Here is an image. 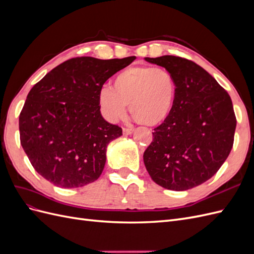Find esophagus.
Returning a JSON list of instances; mask_svg holds the SVG:
<instances>
[{"label": "esophagus", "mask_w": 254, "mask_h": 254, "mask_svg": "<svg viewBox=\"0 0 254 254\" xmlns=\"http://www.w3.org/2000/svg\"><path fill=\"white\" fill-rule=\"evenodd\" d=\"M133 128L132 127H129V128H123V133H124L125 135H128V134H131L133 132Z\"/></svg>", "instance_id": "1"}]
</instances>
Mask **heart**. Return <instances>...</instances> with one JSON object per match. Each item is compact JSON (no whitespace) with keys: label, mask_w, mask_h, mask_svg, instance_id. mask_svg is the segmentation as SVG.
I'll return each instance as SVG.
<instances>
[{"label":"heart","mask_w":254,"mask_h":254,"mask_svg":"<svg viewBox=\"0 0 254 254\" xmlns=\"http://www.w3.org/2000/svg\"><path fill=\"white\" fill-rule=\"evenodd\" d=\"M177 98V81L171 71L150 65L130 66L119 73L112 89L103 88L98 104L107 120L117 122L129 105L133 119L145 126L162 124L172 114Z\"/></svg>","instance_id":"b5f03b06"}]
</instances>
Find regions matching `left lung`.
Returning <instances> with one entry per match:
<instances>
[{
	"instance_id": "8db88e82",
	"label": "left lung",
	"mask_w": 254,
	"mask_h": 254,
	"mask_svg": "<svg viewBox=\"0 0 254 254\" xmlns=\"http://www.w3.org/2000/svg\"><path fill=\"white\" fill-rule=\"evenodd\" d=\"M177 81L174 110L155 128L144 152L151 179L172 190L200 186L217 173L232 149L236 118L231 97L194 61L172 55L145 58Z\"/></svg>"
}]
</instances>
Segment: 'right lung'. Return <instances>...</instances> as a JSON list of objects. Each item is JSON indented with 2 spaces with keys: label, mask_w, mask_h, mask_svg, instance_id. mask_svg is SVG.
I'll list each match as a JSON object with an SVG mask.
<instances>
[{
  "label": "right lung",
  "mask_w": 254,
  "mask_h": 254,
  "mask_svg": "<svg viewBox=\"0 0 254 254\" xmlns=\"http://www.w3.org/2000/svg\"><path fill=\"white\" fill-rule=\"evenodd\" d=\"M134 59H68L29 91L19 117L20 141L44 179L75 189L102 175L107 145L123 132L102 117L98 93L112 75Z\"/></svg>",
  "instance_id": "add662e5"
}]
</instances>
